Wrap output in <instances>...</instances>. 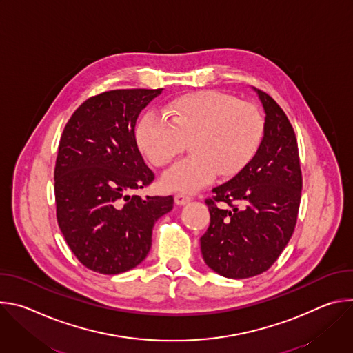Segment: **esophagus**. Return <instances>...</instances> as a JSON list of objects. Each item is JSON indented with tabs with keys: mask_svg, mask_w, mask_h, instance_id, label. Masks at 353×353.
I'll use <instances>...</instances> for the list:
<instances>
[{
	"mask_svg": "<svg viewBox=\"0 0 353 353\" xmlns=\"http://www.w3.org/2000/svg\"><path fill=\"white\" fill-rule=\"evenodd\" d=\"M191 201V196L190 195H187V194H184V192H177L176 195H174V203L177 204V205H185V204H188Z\"/></svg>",
	"mask_w": 353,
	"mask_h": 353,
	"instance_id": "34e87169",
	"label": "esophagus"
}]
</instances>
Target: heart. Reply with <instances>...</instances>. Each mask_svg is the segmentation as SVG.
I'll use <instances>...</instances> for the list:
<instances>
[{
	"label": "heart",
	"mask_w": 353,
	"mask_h": 353,
	"mask_svg": "<svg viewBox=\"0 0 353 353\" xmlns=\"http://www.w3.org/2000/svg\"><path fill=\"white\" fill-rule=\"evenodd\" d=\"M165 114L145 113L137 124L141 152L162 168L190 142V158L170 168L162 184L168 190L194 192L216 174L229 177L253 159L264 135V117L248 102L219 90H198L176 97Z\"/></svg>",
	"instance_id": "1"
}]
</instances>
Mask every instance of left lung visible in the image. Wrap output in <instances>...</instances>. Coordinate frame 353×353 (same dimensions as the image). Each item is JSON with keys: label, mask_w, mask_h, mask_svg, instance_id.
Returning <instances> with one entry per match:
<instances>
[{"label": "left lung", "mask_w": 353, "mask_h": 353, "mask_svg": "<svg viewBox=\"0 0 353 353\" xmlns=\"http://www.w3.org/2000/svg\"><path fill=\"white\" fill-rule=\"evenodd\" d=\"M256 90L265 112L264 137L248 165L205 199L211 223L199 239L207 265L234 279L260 275L278 260L293 234L301 196L293 127L268 93Z\"/></svg>", "instance_id": "left-lung-1"}]
</instances>
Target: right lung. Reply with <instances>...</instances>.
<instances>
[{
    "instance_id": "add662e5",
    "label": "right lung",
    "mask_w": 353,
    "mask_h": 353,
    "mask_svg": "<svg viewBox=\"0 0 353 353\" xmlns=\"http://www.w3.org/2000/svg\"><path fill=\"white\" fill-rule=\"evenodd\" d=\"M162 89H116L90 96L64 127L54 169L60 230L78 261L116 275L149 253L155 222L173 195H131L154 181L139 152L135 123Z\"/></svg>"
}]
</instances>
